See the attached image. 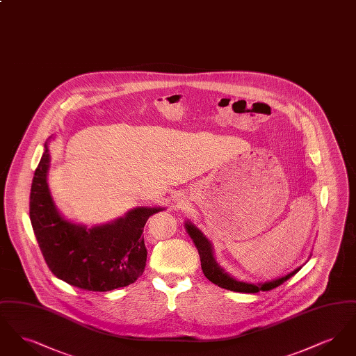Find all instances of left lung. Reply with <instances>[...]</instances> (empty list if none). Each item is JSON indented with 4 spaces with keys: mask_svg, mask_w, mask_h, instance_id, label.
<instances>
[{
    "mask_svg": "<svg viewBox=\"0 0 356 356\" xmlns=\"http://www.w3.org/2000/svg\"><path fill=\"white\" fill-rule=\"evenodd\" d=\"M186 229L199 251L200 261H202V270H203L205 277L209 282H212L213 284L224 288V289H229L234 292H244V293H256L259 291H270L272 288L279 287L280 284H283L286 280L292 277L296 272L300 270V268H296L295 271L289 272L283 277H279L272 282L259 283V284L240 282L221 268L219 263L215 259L213 247H212L211 241L204 236L203 232L199 228H196L191 221H186Z\"/></svg>",
    "mask_w": 356,
    "mask_h": 356,
    "instance_id": "left-lung-1",
    "label": "left lung"
}]
</instances>
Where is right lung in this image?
<instances>
[{
	"label": "right lung",
	"instance_id": "1",
	"mask_svg": "<svg viewBox=\"0 0 356 356\" xmlns=\"http://www.w3.org/2000/svg\"><path fill=\"white\" fill-rule=\"evenodd\" d=\"M34 172L29 215L42 256L54 276L73 287L105 292L135 283L145 268L144 225L160 207H137L124 218L86 228L60 215L48 186V141Z\"/></svg>",
	"mask_w": 356,
	"mask_h": 356
}]
</instances>
